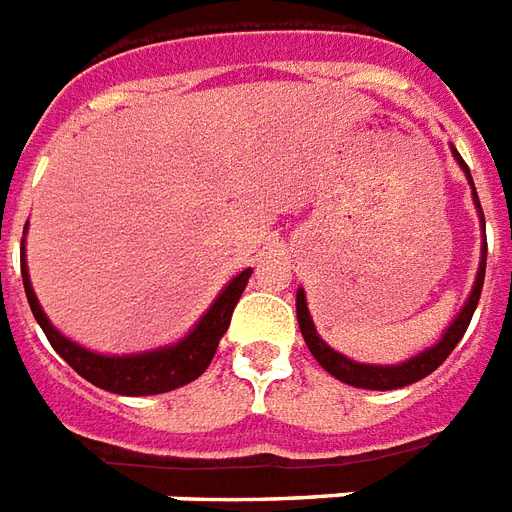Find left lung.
<instances>
[{
  "instance_id": "obj_1",
  "label": "left lung",
  "mask_w": 512,
  "mask_h": 512,
  "mask_svg": "<svg viewBox=\"0 0 512 512\" xmlns=\"http://www.w3.org/2000/svg\"><path fill=\"white\" fill-rule=\"evenodd\" d=\"M455 158H458V164L463 167L466 172V178L472 183V175H469V167L463 164V158L458 156V150H452ZM474 189V183H472ZM474 205L480 208V200H477V191H474ZM480 219L485 224V216H483V208H480ZM485 252H488V244H483V263H480V271H477V279H474V290L469 301L463 304L461 315L452 321V326L444 332L439 343L428 348V351H422L419 356L414 359H408L403 365H395V367H381V365H359V362H351V359H345L343 354H337L334 348L323 343L318 332H315V323L310 318V310H307V299H304V290H299V296H296V315H299V329L304 334V343L307 348L312 351V356L318 359V365L329 373V376L340 378L343 384H351V386H359V389H400V386H408L419 381V378L430 376L436 367L452 354V348L461 343L463 332L469 329V321H472L474 310H477V301H480V293H483V279H485Z\"/></svg>"
}]
</instances>
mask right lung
Instances as JSON below:
<instances>
[{
	"label": "right lung",
	"instance_id": "1",
	"mask_svg": "<svg viewBox=\"0 0 512 512\" xmlns=\"http://www.w3.org/2000/svg\"><path fill=\"white\" fill-rule=\"evenodd\" d=\"M21 277H24V290H27L29 310L35 315V321L40 323L43 334L49 337L51 348L68 362V365L87 378L90 384L101 386L106 392H115V395H158V392H169V389H178V386L189 384L194 378H200L208 365H211L213 354L219 348L222 334L230 326L233 310L241 293H244L246 282L252 277V271L246 268L238 277L222 290V296L213 301L211 310L202 315V321L194 326V332L180 340L172 348H161V351H150V354H136V356H101L87 351L82 345L65 340L49 318L40 310L38 299H35V290L29 282L27 263H24V252H21Z\"/></svg>",
	"mask_w": 512,
	"mask_h": 512
}]
</instances>
